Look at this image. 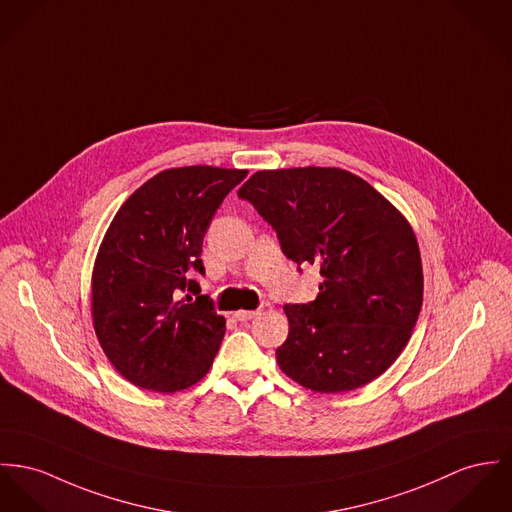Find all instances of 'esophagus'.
<instances>
[{"label":"esophagus","mask_w":512,"mask_h":512,"mask_svg":"<svg viewBox=\"0 0 512 512\" xmlns=\"http://www.w3.org/2000/svg\"><path fill=\"white\" fill-rule=\"evenodd\" d=\"M234 315H236V319H239V321H249V319L259 315V310H239Z\"/></svg>","instance_id":"34e87169"}]
</instances>
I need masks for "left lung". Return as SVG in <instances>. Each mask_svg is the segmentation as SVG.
Masks as SVG:
<instances>
[{
  "instance_id": "1",
  "label": "left lung",
  "mask_w": 512,
  "mask_h": 512,
  "mask_svg": "<svg viewBox=\"0 0 512 512\" xmlns=\"http://www.w3.org/2000/svg\"><path fill=\"white\" fill-rule=\"evenodd\" d=\"M237 195L273 226L296 265L319 267L314 302L284 306L280 370L319 394L356 390L405 349L423 304V265L409 220L339 167L253 173Z\"/></svg>"
}]
</instances>
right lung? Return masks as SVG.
I'll return each instance as SVG.
<instances>
[{"label":"right lung","mask_w":512,"mask_h":512,"mask_svg":"<svg viewBox=\"0 0 512 512\" xmlns=\"http://www.w3.org/2000/svg\"><path fill=\"white\" fill-rule=\"evenodd\" d=\"M247 169H163L118 208L91 273V317L99 345L130 384L175 394L200 382L226 333L191 276L214 212Z\"/></svg>","instance_id":"obj_1"}]
</instances>
